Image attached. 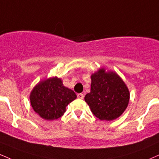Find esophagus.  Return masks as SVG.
<instances>
[{"instance_id": "esophagus-1", "label": "esophagus", "mask_w": 159, "mask_h": 159, "mask_svg": "<svg viewBox=\"0 0 159 159\" xmlns=\"http://www.w3.org/2000/svg\"><path fill=\"white\" fill-rule=\"evenodd\" d=\"M77 96H78V98H79V99H83L84 98V94H82V93H78V94L77 95Z\"/></svg>"}]
</instances>
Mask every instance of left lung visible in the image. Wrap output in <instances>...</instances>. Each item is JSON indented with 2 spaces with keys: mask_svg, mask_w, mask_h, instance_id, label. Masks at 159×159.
Here are the masks:
<instances>
[{
  "mask_svg": "<svg viewBox=\"0 0 159 159\" xmlns=\"http://www.w3.org/2000/svg\"><path fill=\"white\" fill-rule=\"evenodd\" d=\"M90 93L85 101L95 117L112 121L119 117L127 108L129 93L121 78L113 72L101 69L91 76Z\"/></svg>",
  "mask_w": 159,
  "mask_h": 159,
  "instance_id": "obj_1",
  "label": "left lung"
}]
</instances>
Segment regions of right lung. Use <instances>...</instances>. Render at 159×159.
<instances>
[{
	"mask_svg": "<svg viewBox=\"0 0 159 159\" xmlns=\"http://www.w3.org/2000/svg\"><path fill=\"white\" fill-rule=\"evenodd\" d=\"M77 98L72 89L63 85L57 77L49 78L34 87L30 94V102L36 113L46 120L61 118L66 106Z\"/></svg>",
	"mask_w": 159,
	"mask_h": 159,
	"instance_id": "add662e5",
	"label": "right lung"
}]
</instances>
